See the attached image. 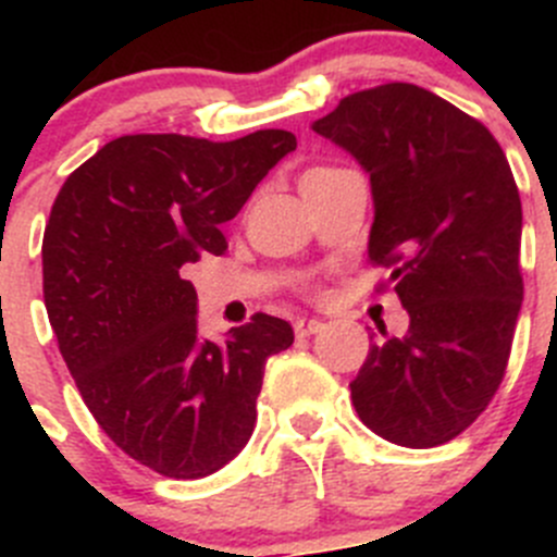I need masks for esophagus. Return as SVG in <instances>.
<instances>
[{"label": "esophagus", "instance_id": "esophagus-1", "mask_svg": "<svg viewBox=\"0 0 557 557\" xmlns=\"http://www.w3.org/2000/svg\"><path fill=\"white\" fill-rule=\"evenodd\" d=\"M323 329V323H320L318 318H299L294 323V331H296V336H299V339H305V336H312V334H318V331Z\"/></svg>", "mask_w": 557, "mask_h": 557}]
</instances>
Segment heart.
Here are the masks:
<instances>
[{
  "label": "heart",
  "mask_w": 557,
  "mask_h": 557,
  "mask_svg": "<svg viewBox=\"0 0 557 557\" xmlns=\"http://www.w3.org/2000/svg\"><path fill=\"white\" fill-rule=\"evenodd\" d=\"M320 170H331V166H318V170H312V172H320Z\"/></svg>",
  "instance_id": "heart-1"
}]
</instances>
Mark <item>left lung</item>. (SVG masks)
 Wrapping results in <instances>:
<instances>
[{
  "mask_svg": "<svg viewBox=\"0 0 557 557\" xmlns=\"http://www.w3.org/2000/svg\"><path fill=\"white\" fill-rule=\"evenodd\" d=\"M369 172V261L391 269L409 331H380L350 383L356 412L401 447L469 429L507 372L522 305V207L502 145L412 83L350 94L312 123Z\"/></svg>",
  "mask_w": 557,
  "mask_h": 557,
  "instance_id": "obj_1",
  "label": "left lung"
}]
</instances>
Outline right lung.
I'll return each instance as SVG.
<instances>
[{
    "mask_svg": "<svg viewBox=\"0 0 557 557\" xmlns=\"http://www.w3.org/2000/svg\"><path fill=\"white\" fill-rule=\"evenodd\" d=\"M296 137L263 128L232 143L126 134L61 185L42 237V294L66 369L99 429L148 469L199 480L252 434L269 356L288 320L256 312L226 342L199 339L196 290L180 277L226 252L221 226Z\"/></svg>",
    "mask_w": 557,
    "mask_h": 557,
    "instance_id": "obj_1",
    "label": "right lung"
}]
</instances>
